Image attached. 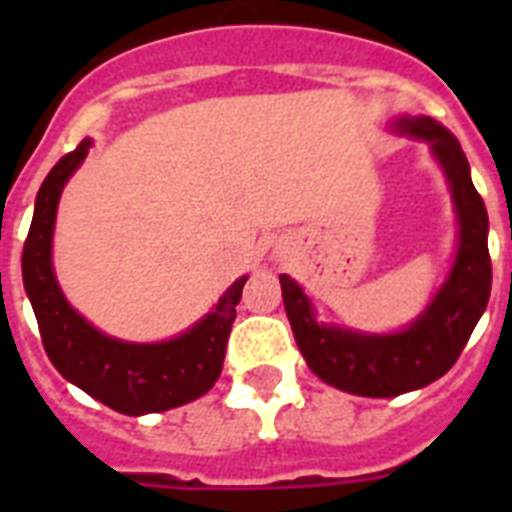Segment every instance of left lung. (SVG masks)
Here are the masks:
<instances>
[{"instance_id": "obj_1", "label": "left lung", "mask_w": 512, "mask_h": 512, "mask_svg": "<svg viewBox=\"0 0 512 512\" xmlns=\"http://www.w3.org/2000/svg\"><path fill=\"white\" fill-rule=\"evenodd\" d=\"M398 130L428 140L452 185L460 215V249L449 281L430 308L398 335H356L316 324L308 297L289 276L281 279V297L297 348L321 380L340 390L369 398L401 396L438 380L468 345L492 292L489 215L484 199L470 180L468 156L460 140L430 116L396 122Z\"/></svg>"}]
</instances>
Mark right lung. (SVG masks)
I'll list each match as a JSON object with an SVG mask.
<instances>
[{
	"label": "right lung",
	"instance_id": "add662e5",
	"mask_svg": "<svg viewBox=\"0 0 512 512\" xmlns=\"http://www.w3.org/2000/svg\"><path fill=\"white\" fill-rule=\"evenodd\" d=\"M87 148L90 140H82L44 177L36 193L34 220L23 244V284L34 305L42 345L66 380L98 398L100 404L111 406L114 412L138 417L175 409L204 396L223 372L225 345L247 276L220 297L207 319H201L177 340L132 345L92 329L66 303L50 263L60 191L71 172L82 164Z\"/></svg>",
	"mask_w": 512,
	"mask_h": 512
}]
</instances>
